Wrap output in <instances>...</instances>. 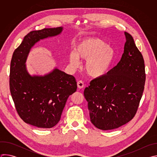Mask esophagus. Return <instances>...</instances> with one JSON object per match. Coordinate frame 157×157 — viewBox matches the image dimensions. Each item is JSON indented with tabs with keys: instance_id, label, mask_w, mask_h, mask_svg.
Returning a JSON list of instances; mask_svg holds the SVG:
<instances>
[{
	"instance_id": "obj_1",
	"label": "esophagus",
	"mask_w": 157,
	"mask_h": 157,
	"mask_svg": "<svg viewBox=\"0 0 157 157\" xmlns=\"http://www.w3.org/2000/svg\"><path fill=\"white\" fill-rule=\"evenodd\" d=\"M77 85H78V87L79 89H82L84 87V82L82 81H79L78 82H77Z\"/></svg>"
}]
</instances>
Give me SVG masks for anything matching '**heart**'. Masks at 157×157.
<instances>
[{
	"label": "heart",
	"mask_w": 157,
	"mask_h": 157,
	"mask_svg": "<svg viewBox=\"0 0 157 157\" xmlns=\"http://www.w3.org/2000/svg\"><path fill=\"white\" fill-rule=\"evenodd\" d=\"M116 57L113 47L99 38L87 37L80 40L75 47V51L69 53V61L73 68L80 65L79 58L86 60L85 70L92 78H98L109 71Z\"/></svg>",
	"instance_id": "obj_1"
}]
</instances>
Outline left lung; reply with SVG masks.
Instances as JSON below:
<instances>
[{
    "instance_id": "left-lung-1",
    "label": "left lung",
    "mask_w": 157,
    "mask_h": 157,
    "mask_svg": "<svg viewBox=\"0 0 157 157\" xmlns=\"http://www.w3.org/2000/svg\"><path fill=\"white\" fill-rule=\"evenodd\" d=\"M124 53L118 64L102 77L96 78L84 91L92 124L113 130L136 115L145 82L144 60L131 35L125 32Z\"/></svg>"
}]
</instances>
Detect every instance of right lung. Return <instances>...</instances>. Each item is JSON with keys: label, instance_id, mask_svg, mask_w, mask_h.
<instances>
[{"label": "right lung", "instance_id": "add662e5", "mask_svg": "<svg viewBox=\"0 0 157 157\" xmlns=\"http://www.w3.org/2000/svg\"><path fill=\"white\" fill-rule=\"evenodd\" d=\"M62 27L32 31L14 51L10 70V90L17 113L27 124L38 128L56 125L68 97L76 92L75 77L55 68L44 76L30 75L26 61L41 40L59 35Z\"/></svg>", "mask_w": 157, "mask_h": 157}]
</instances>
